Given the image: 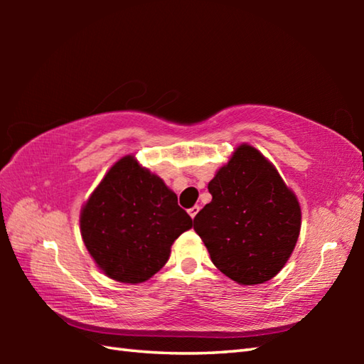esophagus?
Listing matches in <instances>:
<instances>
[{
	"instance_id": "obj_1",
	"label": "esophagus",
	"mask_w": 364,
	"mask_h": 364,
	"mask_svg": "<svg viewBox=\"0 0 364 364\" xmlns=\"http://www.w3.org/2000/svg\"><path fill=\"white\" fill-rule=\"evenodd\" d=\"M200 210V207L199 205H194V207H191L189 208V215H191V218H194L196 217V215H197V212H199Z\"/></svg>"
}]
</instances>
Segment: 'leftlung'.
<instances>
[{
	"label": "left lung",
	"mask_w": 364,
	"mask_h": 364,
	"mask_svg": "<svg viewBox=\"0 0 364 364\" xmlns=\"http://www.w3.org/2000/svg\"><path fill=\"white\" fill-rule=\"evenodd\" d=\"M212 202L194 218L221 273L241 286L274 278L297 244L301 210L297 196L263 154L239 144L208 183Z\"/></svg>",
	"instance_id": "left-lung-1"
}]
</instances>
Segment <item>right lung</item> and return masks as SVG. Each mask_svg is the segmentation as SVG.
<instances>
[{"mask_svg":"<svg viewBox=\"0 0 364 364\" xmlns=\"http://www.w3.org/2000/svg\"><path fill=\"white\" fill-rule=\"evenodd\" d=\"M191 228L176 194L133 154L117 160L80 210L86 250L107 278L125 284L151 279Z\"/></svg>","mask_w":364,"mask_h":364,"instance_id":"right-lung-1","label":"right lung"}]
</instances>
